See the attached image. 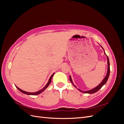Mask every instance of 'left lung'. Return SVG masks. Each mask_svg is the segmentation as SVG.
<instances>
[{
	"label": "left lung",
	"mask_w": 124,
	"mask_h": 124,
	"mask_svg": "<svg viewBox=\"0 0 124 124\" xmlns=\"http://www.w3.org/2000/svg\"><path fill=\"white\" fill-rule=\"evenodd\" d=\"M104 54H106V53H104ZM107 60H108V71H107V75H106V77H105V78H104V79L103 80V81H102V82H101V83L98 86H97L96 87H95V88H93V89H91V90H89V91H81V90L80 89H78V91H80V92H82V93H96V92H98V91H99V90L101 87H102V86H103L106 83V82H107L108 79V77H109L110 72L109 59H108V58L107 55ZM70 82H71V83H72V84L75 86V87H76L77 88L76 86L73 84V82H72V79H71V78L70 76Z\"/></svg>",
	"instance_id": "1"
}]
</instances>
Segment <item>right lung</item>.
Masks as SVG:
<instances>
[{"label": "right lung", "mask_w": 124, "mask_h": 124, "mask_svg": "<svg viewBox=\"0 0 124 124\" xmlns=\"http://www.w3.org/2000/svg\"><path fill=\"white\" fill-rule=\"evenodd\" d=\"M54 73L51 76V77H50V79H49V80H48V82H47V83L46 84V85L44 86V87L42 89H41V90H40V91H38V92H35V93H29V92H25V91H23V90H22V89H21L20 88H19L18 87H17V86H16V87L19 90V91H20V92H21L22 93H25V94H26V95H39V93H42V92H43L45 89H46L47 87H48V86L50 85V84L51 83V80H52V77H53V75H54Z\"/></svg>", "instance_id": "obj_1"}]
</instances>
